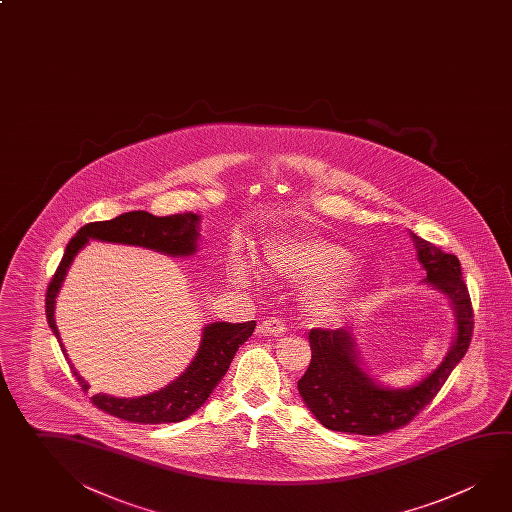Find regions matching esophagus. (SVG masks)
Returning <instances> with one entry per match:
<instances>
[{
	"instance_id": "34e87169",
	"label": "esophagus",
	"mask_w": 512,
	"mask_h": 512,
	"mask_svg": "<svg viewBox=\"0 0 512 512\" xmlns=\"http://www.w3.org/2000/svg\"><path fill=\"white\" fill-rule=\"evenodd\" d=\"M260 334L266 336H282L286 332V323L282 322L280 318H266L264 322L259 325Z\"/></svg>"
}]
</instances>
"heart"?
Listing matches in <instances>:
<instances>
[{"mask_svg":"<svg viewBox=\"0 0 512 512\" xmlns=\"http://www.w3.org/2000/svg\"><path fill=\"white\" fill-rule=\"evenodd\" d=\"M264 264L269 271L291 280H320L307 295L311 313H338L358 296L365 284V269L352 262L349 248L322 235H300L268 244ZM239 282H248L250 271L235 266Z\"/></svg>","mask_w":512,"mask_h":512,"instance_id":"1","label":"heart"}]
</instances>
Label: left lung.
Instances as JSON below:
<instances>
[{
	"instance_id": "8db88e82",
	"label": "left lung",
	"mask_w": 512,
	"mask_h": 512,
	"mask_svg": "<svg viewBox=\"0 0 512 512\" xmlns=\"http://www.w3.org/2000/svg\"><path fill=\"white\" fill-rule=\"evenodd\" d=\"M412 237L417 259L426 269L424 282L440 289L453 305L457 322L453 347L440 367L421 383L395 390L377 385L359 367L354 334L349 329H311V363L298 381V392L327 430L374 437L403 428L435 399L469 349L475 322L460 262L453 253H444L415 234Z\"/></svg>"
}]
</instances>
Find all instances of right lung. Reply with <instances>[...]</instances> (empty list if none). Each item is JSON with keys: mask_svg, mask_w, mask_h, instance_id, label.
<instances>
[{"mask_svg": "<svg viewBox=\"0 0 512 512\" xmlns=\"http://www.w3.org/2000/svg\"><path fill=\"white\" fill-rule=\"evenodd\" d=\"M198 228L199 216L192 212L156 217L144 210L126 212L109 221H97V223L82 226L66 246L63 260L46 291V318L59 343L61 338H59L54 318L55 296L61 289V284L75 255L90 239H99L108 243L135 244L156 252L167 253L172 257L176 255L187 257L198 248L196 244L199 237ZM253 329H255L253 320L244 323H210L203 329L196 358L192 359L189 368L176 381H172L171 385L165 386L154 394L133 397V399L95 394L91 397V403L113 417L138 422V424L183 421L196 412L214 392V388L219 385L226 370L230 368L235 352L252 336ZM61 349L66 356L63 343H61ZM72 372L73 376L77 377L82 390L86 392L90 388L88 383L73 367Z\"/></svg>", "mask_w": 512, "mask_h": 512, "instance_id": "right-lung-1", "label": "right lung"}]
</instances>
